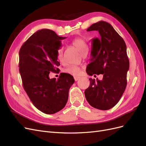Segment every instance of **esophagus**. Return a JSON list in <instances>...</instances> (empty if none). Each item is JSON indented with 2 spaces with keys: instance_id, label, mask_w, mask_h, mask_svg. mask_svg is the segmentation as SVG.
<instances>
[{
  "instance_id": "1",
  "label": "esophagus",
  "mask_w": 146,
  "mask_h": 146,
  "mask_svg": "<svg viewBox=\"0 0 146 146\" xmlns=\"http://www.w3.org/2000/svg\"><path fill=\"white\" fill-rule=\"evenodd\" d=\"M74 80H75V81H78V80L80 79V77H78V76H74Z\"/></svg>"
}]
</instances>
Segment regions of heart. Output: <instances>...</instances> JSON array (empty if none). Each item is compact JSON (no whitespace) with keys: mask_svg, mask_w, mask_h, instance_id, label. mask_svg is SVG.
I'll use <instances>...</instances> for the list:
<instances>
[{"mask_svg":"<svg viewBox=\"0 0 146 146\" xmlns=\"http://www.w3.org/2000/svg\"><path fill=\"white\" fill-rule=\"evenodd\" d=\"M71 44L73 46L75 47L78 50L80 53L83 55L84 54L87 53L88 50V46L86 42L83 39L78 37V38L74 39L71 42ZM57 58L60 61L63 60V48L60 47L58 48L57 50ZM64 72L66 73L73 76H78L80 73L81 69L78 66L71 65L68 66H67L65 69Z\"/></svg>","mask_w":146,"mask_h":146,"instance_id":"heart-1","label":"heart"}]
</instances>
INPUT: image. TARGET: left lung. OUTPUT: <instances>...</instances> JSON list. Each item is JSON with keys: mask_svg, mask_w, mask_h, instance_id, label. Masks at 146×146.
<instances>
[{"mask_svg": "<svg viewBox=\"0 0 146 146\" xmlns=\"http://www.w3.org/2000/svg\"><path fill=\"white\" fill-rule=\"evenodd\" d=\"M98 31L100 37L92 40V58L86 73L90 76L101 74L103 78H89L84 94L92 107L107 110L118 102L125 90L129 62L124 40L110 24L100 21L88 28L87 31Z\"/></svg>", "mask_w": 146, "mask_h": 146, "instance_id": "obj_1", "label": "left lung"}]
</instances>
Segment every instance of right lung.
Returning <instances> with one entry per match:
<instances>
[{
	"label": "right lung",
	"instance_id": "add662e5",
	"mask_svg": "<svg viewBox=\"0 0 146 146\" xmlns=\"http://www.w3.org/2000/svg\"><path fill=\"white\" fill-rule=\"evenodd\" d=\"M50 29L34 33L19 52V71L23 88L31 101L44 113L54 114L65 107L73 76L62 73L57 80L50 79V72H58L57 50L65 39Z\"/></svg>",
	"mask_w": 146,
	"mask_h": 146
}]
</instances>
